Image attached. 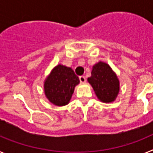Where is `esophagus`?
Listing matches in <instances>:
<instances>
[{"label":"esophagus","instance_id":"esophagus-1","mask_svg":"<svg viewBox=\"0 0 153 153\" xmlns=\"http://www.w3.org/2000/svg\"><path fill=\"white\" fill-rule=\"evenodd\" d=\"M79 81H80L81 83H86V77H85L84 76H80L79 77Z\"/></svg>","mask_w":153,"mask_h":153}]
</instances>
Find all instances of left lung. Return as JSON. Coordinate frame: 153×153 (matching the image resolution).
<instances>
[{
    "instance_id": "1",
    "label": "left lung",
    "mask_w": 153,
    "mask_h": 153,
    "mask_svg": "<svg viewBox=\"0 0 153 153\" xmlns=\"http://www.w3.org/2000/svg\"><path fill=\"white\" fill-rule=\"evenodd\" d=\"M87 81L93 87L98 100L102 102H114L120 92V80L111 67L100 61L93 65L91 76Z\"/></svg>"
}]
</instances>
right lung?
Masks as SVG:
<instances>
[{
    "mask_svg": "<svg viewBox=\"0 0 153 153\" xmlns=\"http://www.w3.org/2000/svg\"><path fill=\"white\" fill-rule=\"evenodd\" d=\"M79 79L70 67L58 64L52 69L44 83L47 99L55 106H66L70 102Z\"/></svg>",
    "mask_w": 153,
    "mask_h": 153,
    "instance_id": "right-lung-1",
    "label": "right lung"
}]
</instances>
